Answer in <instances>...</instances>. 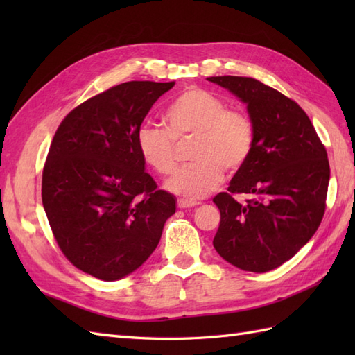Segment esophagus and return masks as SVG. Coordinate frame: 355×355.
<instances>
[{
    "instance_id": "34e87169",
    "label": "esophagus",
    "mask_w": 355,
    "mask_h": 355,
    "mask_svg": "<svg viewBox=\"0 0 355 355\" xmlns=\"http://www.w3.org/2000/svg\"><path fill=\"white\" fill-rule=\"evenodd\" d=\"M195 206H198V202L187 201V200H178L177 201V207L178 209H189V207H195Z\"/></svg>"
}]
</instances>
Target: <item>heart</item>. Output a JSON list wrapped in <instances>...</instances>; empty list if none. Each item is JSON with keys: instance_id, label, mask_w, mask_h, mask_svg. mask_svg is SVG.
<instances>
[{"instance_id": "1", "label": "heart", "mask_w": 355, "mask_h": 355, "mask_svg": "<svg viewBox=\"0 0 355 355\" xmlns=\"http://www.w3.org/2000/svg\"><path fill=\"white\" fill-rule=\"evenodd\" d=\"M163 128L145 123L137 131L139 153L158 175L177 168L178 146L193 141V164L168 180L166 189L187 201L216 191L224 171L233 177L245 168L254 149V123L245 111L229 108L223 97L198 87L186 88L164 112Z\"/></svg>"}]
</instances>
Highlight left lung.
Returning a JSON list of instances; mask_svg holds the SVG:
<instances>
[{
  "mask_svg": "<svg viewBox=\"0 0 355 355\" xmlns=\"http://www.w3.org/2000/svg\"><path fill=\"white\" fill-rule=\"evenodd\" d=\"M247 103L254 149L227 192L215 250L241 270L266 273L282 266L319 229L327 209L329 162L306 112L290 97L244 76L207 78ZM248 195L239 203L235 194Z\"/></svg>",
  "mask_w": 355,
  "mask_h": 355,
  "instance_id": "obj_1",
  "label": "left lung"
}]
</instances>
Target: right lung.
Segmentation results:
<instances>
[{"instance_id": "obj_1", "label": "right lung", "mask_w": 355, "mask_h": 355, "mask_svg": "<svg viewBox=\"0 0 355 355\" xmlns=\"http://www.w3.org/2000/svg\"><path fill=\"white\" fill-rule=\"evenodd\" d=\"M175 82L132 80L89 97L59 125L42 171V205L74 267L102 281L132 273L155 250L175 198L145 171L137 131Z\"/></svg>"}]
</instances>
